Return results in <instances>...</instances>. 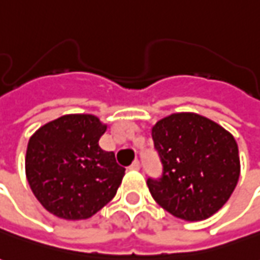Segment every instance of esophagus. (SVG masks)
Returning a JSON list of instances; mask_svg holds the SVG:
<instances>
[{
  "mask_svg": "<svg viewBox=\"0 0 260 260\" xmlns=\"http://www.w3.org/2000/svg\"><path fill=\"white\" fill-rule=\"evenodd\" d=\"M131 170H139L141 169V163H139V160H135L132 165H131Z\"/></svg>",
  "mask_w": 260,
  "mask_h": 260,
  "instance_id": "esophagus-1",
  "label": "esophagus"
}]
</instances>
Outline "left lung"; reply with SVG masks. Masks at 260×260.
Returning a JSON list of instances; mask_svg holds the SVG:
<instances>
[{"label": "left lung", "instance_id": "left-lung-1", "mask_svg": "<svg viewBox=\"0 0 260 260\" xmlns=\"http://www.w3.org/2000/svg\"><path fill=\"white\" fill-rule=\"evenodd\" d=\"M161 176L148 179L155 201L177 218L201 221L218 211L239 179L234 136L193 112L172 114L152 128Z\"/></svg>", "mask_w": 260, "mask_h": 260}]
</instances>
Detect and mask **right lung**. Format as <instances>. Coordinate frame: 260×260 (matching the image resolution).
Here are the masks:
<instances>
[{"label": "right lung", "instance_id": "add662e5", "mask_svg": "<svg viewBox=\"0 0 260 260\" xmlns=\"http://www.w3.org/2000/svg\"><path fill=\"white\" fill-rule=\"evenodd\" d=\"M107 125L88 114H72L30 136L26 177L35 197L59 218L86 219L114 199L125 169L114 152L100 148Z\"/></svg>", "mask_w": 260, "mask_h": 260}]
</instances>
